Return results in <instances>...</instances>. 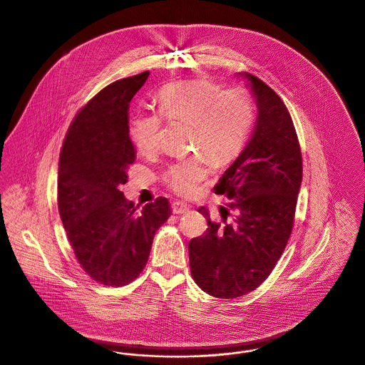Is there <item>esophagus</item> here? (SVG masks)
Listing matches in <instances>:
<instances>
[{
	"mask_svg": "<svg viewBox=\"0 0 365 365\" xmlns=\"http://www.w3.org/2000/svg\"><path fill=\"white\" fill-rule=\"evenodd\" d=\"M173 212H174L175 215H184V213H188V212H190V208H188L187 205H184V204L175 202V204H173Z\"/></svg>",
	"mask_w": 365,
	"mask_h": 365,
	"instance_id": "obj_1",
	"label": "esophagus"
}]
</instances>
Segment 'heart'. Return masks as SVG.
<instances>
[{
    "label": "heart",
    "instance_id": "1",
    "mask_svg": "<svg viewBox=\"0 0 365 365\" xmlns=\"http://www.w3.org/2000/svg\"><path fill=\"white\" fill-rule=\"evenodd\" d=\"M158 112L167 122L190 125V146L204 153L173 164L163 177L170 191L192 198L208 177L210 160L223 165L243 149L255 122V100L245 87L220 90L213 81L191 78L161 90ZM160 117L148 113L133 122L132 139L142 156L152 158L160 152Z\"/></svg>",
    "mask_w": 365,
    "mask_h": 365
}]
</instances>
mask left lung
<instances>
[{
  "label": "left lung",
  "mask_w": 365,
  "mask_h": 365,
  "mask_svg": "<svg viewBox=\"0 0 365 365\" xmlns=\"http://www.w3.org/2000/svg\"><path fill=\"white\" fill-rule=\"evenodd\" d=\"M250 81L259 106L252 139L215 185L233 202L220 208L204 236L188 245L195 284L209 295L230 299L265 281L289 240L302 182V155L292 118L282 100L259 77Z\"/></svg>",
  "instance_id": "obj_1"
}]
</instances>
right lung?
<instances>
[{"mask_svg": "<svg viewBox=\"0 0 365 365\" xmlns=\"http://www.w3.org/2000/svg\"><path fill=\"white\" fill-rule=\"evenodd\" d=\"M149 74L118 80L84 105L58 158L57 205L70 246L81 268L106 287H123L139 277L157 229L171 215L164 197L136 213L120 191L136 158L129 104Z\"/></svg>", "mask_w": 365, "mask_h": 365, "instance_id": "right-lung-1", "label": "right lung"}]
</instances>
